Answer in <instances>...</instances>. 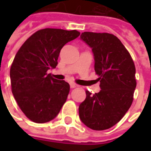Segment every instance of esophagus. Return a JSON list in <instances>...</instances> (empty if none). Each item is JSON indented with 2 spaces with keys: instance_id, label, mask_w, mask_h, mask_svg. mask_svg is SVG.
<instances>
[{
  "instance_id": "34e87169",
  "label": "esophagus",
  "mask_w": 151,
  "mask_h": 151,
  "mask_svg": "<svg viewBox=\"0 0 151 151\" xmlns=\"http://www.w3.org/2000/svg\"><path fill=\"white\" fill-rule=\"evenodd\" d=\"M70 88H76V86H77V85L76 84H75V83H73V82H70Z\"/></svg>"
}]
</instances>
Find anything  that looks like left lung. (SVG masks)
<instances>
[{
  "instance_id": "8db88e82",
  "label": "left lung",
  "mask_w": 151,
  "mask_h": 151,
  "mask_svg": "<svg viewBox=\"0 0 151 151\" xmlns=\"http://www.w3.org/2000/svg\"><path fill=\"white\" fill-rule=\"evenodd\" d=\"M81 39L91 48L101 90L95 94L86 91L79 117L93 130L107 129L119 123L133 102L136 87L134 63L113 34L84 32Z\"/></svg>"
}]
</instances>
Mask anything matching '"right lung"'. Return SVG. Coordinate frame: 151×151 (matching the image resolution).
I'll list each match as a JSON object with an SVG mask.
<instances>
[{
  "mask_svg": "<svg viewBox=\"0 0 151 151\" xmlns=\"http://www.w3.org/2000/svg\"><path fill=\"white\" fill-rule=\"evenodd\" d=\"M76 30L44 28L25 41L10 70L12 91L27 119L38 124L54 119L70 92V85L47 71L58 65L61 49L79 37Z\"/></svg>",
  "mask_w": 151,
  "mask_h": 151,
  "instance_id": "1",
  "label": "right lung"
}]
</instances>
